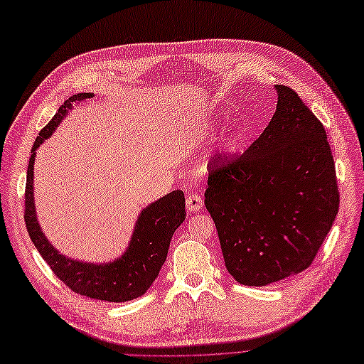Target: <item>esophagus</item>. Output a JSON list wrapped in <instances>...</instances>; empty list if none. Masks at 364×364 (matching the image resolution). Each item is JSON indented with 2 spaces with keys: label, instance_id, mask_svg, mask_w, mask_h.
I'll use <instances>...</instances> for the list:
<instances>
[{
  "label": "esophagus",
  "instance_id": "1",
  "mask_svg": "<svg viewBox=\"0 0 364 364\" xmlns=\"http://www.w3.org/2000/svg\"><path fill=\"white\" fill-rule=\"evenodd\" d=\"M203 207V198L199 196L198 193H189L186 198V208L189 210V212H198L199 208Z\"/></svg>",
  "mask_w": 364,
  "mask_h": 364
}]
</instances>
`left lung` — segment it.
Returning a JSON list of instances; mask_svg holds the SVG:
<instances>
[{
    "label": "left lung",
    "instance_id": "8db88e82",
    "mask_svg": "<svg viewBox=\"0 0 364 364\" xmlns=\"http://www.w3.org/2000/svg\"><path fill=\"white\" fill-rule=\"evenodd\" d=\"M242 154L208 161L205 208L225 266L245 286H266L307 269L338 212L334 159L322 122L289 86Z\"/></svg>",
    "mask_w": 364,
    "mask_h": 364
}]
</instances>
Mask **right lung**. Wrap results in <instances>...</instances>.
Segmentation results:
<instances>
[{
    "mask_svg": "<svg viewBox=\"0 0 364 364\" xmlns=\"http://www.w3.org/2000/svg\"><path fill=\"white\" fill-rule=\"evenodd\" d=\"M90 97L92 93H77V95L66 100L54 114V118L42 128L36 137L27 168L24 198L26 225L30 239L42 255V259L48 263L55 277L73 291L101 301H132L144 295L149 286L154 283L163 263L166 260L173 232L186 219L184 193L181 191H173L169 195L160 198L159 201L148 205L140 213L127 252L119 260L109 264L81 263L62 255L46 240L38 224L36 213H34L33 165L34 156H36L34 149H38L43 140L51 136L54 128L60 124L73 102L83 101Z\"/></svg>",
    "mask_w": 364,
    "mask_h": 364,
    "instance_id": "right-lung-1",
    "label": "right lung"
}]
</instances>
